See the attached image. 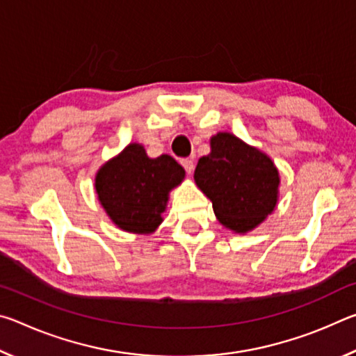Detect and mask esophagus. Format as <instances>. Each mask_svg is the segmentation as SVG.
Masks as SVG:
<instances>
[{
  "label": "esophagus",
  "mask_w": 356,
  "mask_h": 356,
  "mask_svg": "<svg viewBox=\"0 0 356 356\" xmlns=\"http://www.w3.org/2000/svg\"><path fill=\"white\" fill-rule=\"evenodd\" d=\"M180 163H182L184 170L188 172V174H191L193 170H195V161H193L191 159H184L182 161H180Z\"/></svg>",
  "instance_id": "1"
}]
</instances>
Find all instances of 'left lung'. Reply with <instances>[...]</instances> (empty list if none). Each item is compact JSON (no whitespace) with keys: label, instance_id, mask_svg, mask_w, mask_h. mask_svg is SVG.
<instances>
[{"label":"left lung","instance_id":"obj_1","mask_svg":"<svg viewBox=\"0 0 356 356\" xmlns=\"http://www.w3.org/2000/svg\"><path fill=\"white\" fill-rule=\"evenodd\" d=\"M195 182L212 201L222 226L245 234L257 227L278 202L280 172L268 155L232 134H216L201 156Z\"/></svg>","mask_w":356,"mask_h":356}]
</instances>
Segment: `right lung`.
Listing matches in <instances>:
<instances>
[{"instance_id":"obj_1","label":"right lung","mask_w":356,"mask_h":356,"mask_svg":"<svg viewBox=\"0 0 356 356\" xmlns=\"http://www.w3.org/2000/svg\"><path fill=\"white\" fill-rule=\"evenodd\" d=\"M184 177V168L171 155L149 159L141 144L131 143L97 171L95 191L118 227L152 234L163 221L168 195Z\"/></svg>"}]
</instances>
